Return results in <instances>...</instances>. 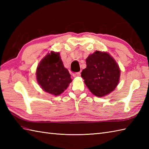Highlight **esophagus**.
Masks as SVG:
<instances>
[{
  "label": "esophagus",
  "instance_id": "1",
  "mask_svg": "<svg viewBox=\"0 0 149 149\" xmlns=\"http://www.w3.org/2000/svg\"><path fill=\"white\" fill-rule=\"evenodd\" d=\"M81 76V72H77L75 73V74H73V77H77Z\"/></svg>",
  "mask_w": 149,
  "mask_h": 149
}]
</instances>
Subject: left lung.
<instances>
[{
	"label": "left lung",
	"instance_id": "left-lung-1",
	"mask_svg": "<svg viewBox=\"0 0 149 149\" xmlns=\"http://www.w3.org/2000/svg\"><path fill=\"white\" fill-rule=\"evenodd\" d=\"M86 63L81 77L94 95L104 97L115 90L119 83L120 69L108 52L96 50L88 56Z\"/></svg>",
	"mask_w": 149,
	"mask_h": 149
}]
</instances>
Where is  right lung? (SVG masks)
I'll return each mask as SVG.
<instances>
[{
  "mask_svg": "<svg viewBox=\"0 0 149 149\" xmlns=\"http://www.w3.org/2000/svg\"><path fill=\"white\" fill-rule=\"evenodd\" d=\"M36 75L42 89L55 96L63 93L72 81L68 70L63 65L60 53L54 51L41 60Z\"/></svg>",
  "mask_w": 149,
  "mask_h": 149,
  "instance_id": "add662e5",
  "label": "right lung"
}]
</instances>
